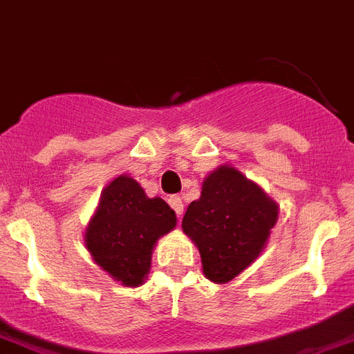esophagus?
<instances>
[{
  "label": "esophagus",
  "mask_w": 354,
  "mask_h": 354,
  "mask_svg": "<svg viewBox=\"0 0 354 354\" xmlns=\"http://www.w3.org/2000/svg\"><path fill=\"white\" fill-rule=\"evenodd\" d=\"M169 204H171L172 209H174L178 217H180V215L183 213V201H182V198H180V196H171V198H169Z\"/></svg>",
  "instance_id": "obj_1"
}]
</instances>
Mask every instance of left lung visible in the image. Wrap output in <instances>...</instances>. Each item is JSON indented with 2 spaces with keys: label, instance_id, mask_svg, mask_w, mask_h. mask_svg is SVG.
I'll list each match as a JSON object with an SVG mask.
<instances>
[{
  "label": "left lung",
  "instance_id": "obj_1",
  "mask_svg": "<svg viewBox=\"0 0 354 354\" xmlns=\"http://www.w3.org/2000/svg\"><path fill=\"white\" fill-rule=\"evenodd\" d=\"M279 206L236 167L219 165L189 204L182 228L201 252L202 271L215 284L243 273L266 249Z\"/></svg>",
  "mask_w": 354,
  "mask_h": 354
}]
</instances>
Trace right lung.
Segmentation results:
<instances>
[{
  "label": "right lung",
  "mask_w": 354,
  "mask_h": 354,
  "mask_svg": "<svg viewBox=\"0 0 354 354\" xmlns=\"http://www.w3.org/2000/svg\"><path fill=\"white\" fill-rule=\"evenodd\" d=\"M176 226V213L163 198H148L139 183L120 174L105 185L85 228V247L96 266L122 286L147 279L159 237Z\"/></svg>",
  "instance_id": "obj_1"
}]
</instances>
